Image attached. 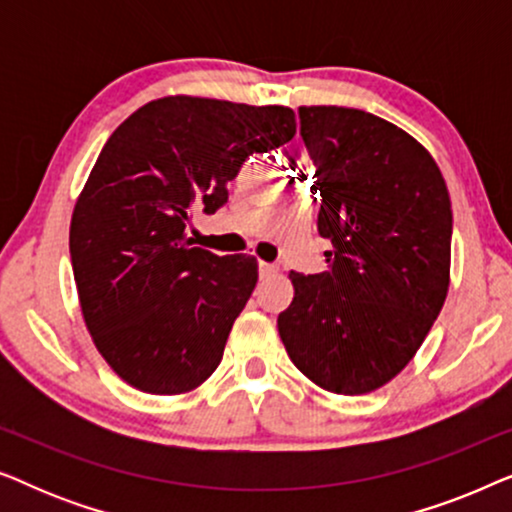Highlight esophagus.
I'll return each mask as SVG.
<instances>
[{
    "label": "esophagus",
    "mask_w": 512,
    "mask_h": 512,
    "mask_svg": "<svg viewBox=\"0 0 512 512\" xmlns=\"http://www.w3.org/2000/svg\"><path fill=\"white\" fill-rule=\"evenodd\" d=\"M275 272H277V265H272V263H265V261L258 263V275H261V279L270 277V275H275Z\"/></svg>",
    "instance_id": "34e87169"
}]
</instances>
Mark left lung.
Masks as SVG:
<instances>
[{
  "label": "left lung",
  "instance_id": "8db88e82",
  "mask_svg": "<svg viewBox=\"0 0 512 512\" xmlns=\"http://www.w3.org/2000/svg\"><path fill=\"white\" fill-rule=\"evenodd\" d=\"M328 270L291 272L277 317L291 361L333 394L359 396L408 366L450 286L452 205L431 153L361 109L300 107ZM317 200V198H314Z\"/></svg>",
  "mask_w": 512,
  "mask_h": 512
}]
</instances>
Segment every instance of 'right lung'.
I'll return each instance as SVG.
<instances>
[{"instance_id":"right-lung-1","label":"right lung","mask_w":512,"mask_h":512,"mask_svg":"<svg viewBox=\"0 0 512 512\" xmlns=\"http://www.w3.org/2000/svg\"><path fill=\"white\" fill-rule=\"evenodd\" d=\"M293 135L289 107L174 95L107 139L76 200L69 254L97 352L130 387L186 394L221 363L258 263L193 247L186 228L195 209L226 205L251 153Z\"/></svg>"}]
</instances>
